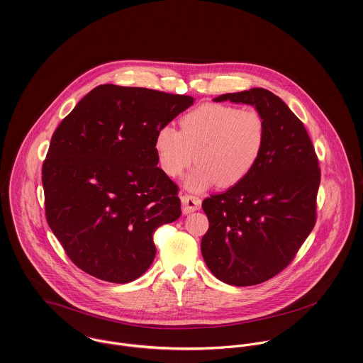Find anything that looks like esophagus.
Segmentation results:
<instances>
[{"mask_svg": "<svg viewBox=\"0 0 363 363\" xmlns=\"http://www.w3.org/2000/svg\"><path fill=\"white\" fill-rule=\"evenodd\" d=\"M182 208H183V213H191L201 208V199L194 196L186 194L182 197Z\"/></svg>", "mask_w": 363, "mask_h": 363, "instance_id": "34e87169", "label": "esophagus"}]
</instances>
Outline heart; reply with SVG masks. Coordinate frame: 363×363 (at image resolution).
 I'll list each match as a JSON object with an SVG mask.
<instances>
[{
    "label": "heart",
    "instance_id": "obj_1",
    "mask_svg": "<svg viewBox=\"0 0 363 363\" xmlns=\"http://www.w3.org/2000/svg\"><path fill=\"white\" fill-rule=\"evenodd\" d=\"M266 121L257 109L223 104H205L180 119V132L162 126L154 140L161 170L179 177L191 162L198 165L186 176L184 187L205 191L219 183L233 187L258 165L266 145Z\"/></svg>",
    "mask_w": 363,
    "mask_h": 363
}]
</instances>
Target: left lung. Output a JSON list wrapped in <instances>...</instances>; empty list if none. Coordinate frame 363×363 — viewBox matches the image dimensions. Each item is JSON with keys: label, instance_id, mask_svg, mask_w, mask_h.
I'll use <instances>...</instances> for the list:
<instances>
[{"label": "left lung", "instance_id": "8db88e82", "mask_svg": "<svg viewBox=\"0 0 363 363\" xmlns=\"http://www.w3.org/2000/svg\"><path fill=\"white\" fill-rule=\"evenodd\" d=\"M213 101L252 105L266 121L264 154L251 174L202 202L205 264L226 284L255 286L290 264L313 229L319 162L302 122L272 91L255 87Z\"/></svg>", "mask_w": 363, "mask_h": 363}]
</instances>
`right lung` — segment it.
<instances>
[{"label":"right lung","instance_id":"obj_1","mask_svg":"<svg viewBox=\"0 0 363 363\" xmlns=\"http://www.w3.org/2000/svg\"><path fill=\"white\" fill-rule=\"evenodd\" d=\"M190 96L104 84L52 134L43 164L45 218L70 261L109 283H130L155 258L152 234L180 218L177 186L158 167L155 134Z\"/></svg>","mask_w":363,"mask_h":363}]
</instances>
